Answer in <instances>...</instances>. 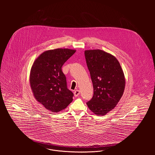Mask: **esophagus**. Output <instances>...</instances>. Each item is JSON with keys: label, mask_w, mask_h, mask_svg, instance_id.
<instances>
[{"label": "esophagus", "mask_w": 155, "mask_h": 155, "mask_svg": "<svg viewBox=\"0 0 155 155\" xmlns=\"http://www.w3.org/2000/svg\"><path fill=\"white\" fill-rule=\"evenodd\" d=\"M80 94V91L79 90H76L74 92V97H78Z\"/></svg>", "instance_id": "1"}]
</instances>
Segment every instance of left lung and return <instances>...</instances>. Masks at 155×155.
Masks as SVG:
<instances>
[{"label": "left lung", "mask_w": 155, "mask_h": 155, "mask_svg": "<svg viewBox=\"0 0 155 155\" xmlns=\"http://www.w3.org/2000/svg\"><path fill=\"white\" fill-rule=\"evenodd\" d=\"M85 56L94 88L93 97L87 104L95 114L106 115L123 95L125 87L123 70L117 58L104 51L85 50Z\"/></svg>", "instance_id": "1"}]
</instances>
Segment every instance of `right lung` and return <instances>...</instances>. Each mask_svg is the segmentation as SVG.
<instances>
[{
    "label": "right lung",
    "mask_w": 155,
    "mask_h": 155,
    "mask_svg": "<svg viewBox=\"0 0 155 155\" xmlns=\"http://www.w3.org/2000/svg\"><path fill=\"white\" fill-rule=\"evenodd\" d=\"M75 52L68 48L46 51L31 66L29 79L33 94L48 110L59 112L73 101V94L67 88L66 78L61 67Z\"/></svg>",
    "instance_id": "obj_1"
}]
</instances>
